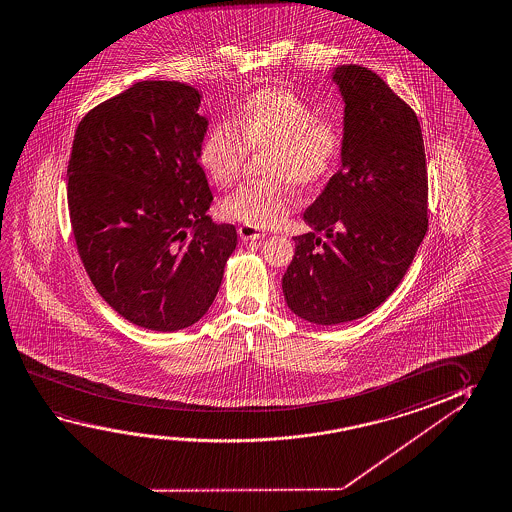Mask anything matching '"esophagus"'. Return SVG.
Returning a JSON list of instances; mask_svg holds the SVG:
<instances>
[{"label":"esophagus","instance_id":"34e87169","mask_svg":"<svg viewBox=\"0 0 512 512\" xmlns=\"http://www.w3.org/2000/svg\"><path fill=\"white\" fill-rule=\"evenodd\" d=\"M237 234H239L243 241H255V239H260V237H266L264 230L248 227V225H241V227L237 228Z\"/></svg>","mask_w":512,"mask_h":512}]
</instances>
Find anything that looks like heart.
Here are the masks:
<instances>
[{
  "label": "heart",
  "mask_w": 512,
  "mask_h": 512,
  "mask_svg": "<svg viewBox=\"0 0 512 512\" xmlns=\"http://www.w3.org/2000/svg\"><path fill=\"white\" fill-rule=\"evenodd\" d=\"M344 128L318 116L302 96L266 87L248 94L230 121L209 128L198 160L212 184H234L248 151L259 153V182L244 184L221 202L227 218L253 228L278 225L294 207L289 182L307 187L325 180L341 159Z\"/></svg>",
  "instance_id": "obj_1"
}]
</instances>
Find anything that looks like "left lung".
Instances as JSON below:
<instances>
[{
	"instance_id": "obj_1",
	"label": "left lung",
	"mask_w": 512,
	"mask_h": 512,
	"mask_svg": "<svg viewBox=\"0 0 512 512\" xmlns=\"http://www.w3.org/2000/svg\"><path fill=\"white\" fill-rule=\"evenodd\" d=\"M334 80L346 103L343 166L305 210L314 232L294 237L282 278L289 309L316 325L353 321L386 302L428 230L416 112L371 69L343 66Z\"/></svg>"
}]
</instances>
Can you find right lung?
I'll list each match as a JSON object with an SVG mask.
<instances>
[{"instance_id":"1","label":"right lung","mask_w":512,"mask_h":512,"mask_svg":"<svg viewBox=\"0 0 512 512\" xmlns=\"http://www.w3.org/2000/svg\"><path fill=\"white\" fill-rule=\"evenodd\" d=\"M191 85L144 80L85 114L68 164L76 250L101 298L137 327L175 332L209 310L237 244L207 216Z\"/></svg>"}]
</instances>
